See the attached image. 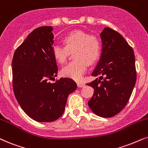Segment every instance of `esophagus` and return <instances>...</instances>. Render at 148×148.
Instances as JSON below:
<instances>
[{"label": "esophagus", "instance_id": "1", "mask_svg": "<svg viewBox=\"0 0 148 148\" xmlns=\"http://www.w3.org/2000/svg\"><path fill=\"white\" fill-rule=\"evenodd\" d=\"M77 85L79 88H83L85 86V83L82 82H77Z\"/></svg>", "mask_w": 148, "mask_h": 148}]
</instances>
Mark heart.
<instances>
[{
    "label": "heart",
    "instance_id": "obj_1",
    "mask_svg": "<svg viewBox=\"0 0 148 148\" xmlns=\"http://www.w3.org/2000/svg\"><path fill=\"white\" fill-rule=\"evenodd\" d=\"M65 45L54 43L52 53L55 60L64 64L71 51L73 52L74 60L61 70L62 76L80 79L87 69L88 64L95 63L100 54V43L96 36L89 35L83 30L70 32L63 39Z\"/></svg>",
    "mask_w": 148,
    "mask_h": 148
}]
</instances>
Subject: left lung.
Segmentation results:
<instances>
[{"label":"left lung","mask_w":148,"mask_h":148,"mask_svg":"<svg viewBox=\"0 0 148 148\" xmlns=\"http://www.w3.org/2000/svg\"><path fill=\"white\" fill-rule=\"evenodd\" d=\"M101 58L92 75L99 77L87 85L94 88L88 104L97 116L111 118L124 108L137 79L133 49L116 30L105 28L101 33Z\"/></svg>","instance_id":"obj_1"}]
</instances>
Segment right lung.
<instances>
[{
  "label": "right lung",
  "instance_id": "add662e5",
  "mask_svg": "<svg viewBox=\"0 0 148 148\" xmlns=\"http://www.w3.org/2000/svg\"><path fill=\"white\" fill-rule=\"evenodd\" d=\"M52 30L51 26H41L32 30L15 49L12 60L15 97L24 112L40 122L60 118L69 95L77 88L71 78L49 82L58 73L52 53Z\"/></svg>",
  "mask_w": 148,
  "mask_h": 148
}]
</instances>
